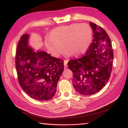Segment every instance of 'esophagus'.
<instances>
[{
  "label": "esophagus",
  "mask_w": 128,
  "mask_h": 128,
  "mask_svg": "<svg viewBox=\"0 0 128 128\" xmlns=\"http://www.w3.org/2000/svg\"><path fill=\"white\" fill-rule=\"evenodd\" d=\"M68 62V60H64V66L65 68H67Z\"/></svg>",
  "instance_id": "1"
}]
</instances>
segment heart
I'll list each match as a JSON object with an SVG mask.
<instances>
[{
	"instance_id": "obj_1",
	"label": "heart",
	"mask_w": 128,
	"mask_h": 128,
	"mask_svg": "<svg viewBox=\"0 0 128 128\" xmlns=\"http://www.w3.org/2000/svg\"><path fill=\"white\" fill-rule=\"evenodd\" d=\"M92 41V30L88 24H73L54 29L46 38L45 46L51 55L59 58L63 53L66 56H83Z\"/></svg>"
}]
</instances>
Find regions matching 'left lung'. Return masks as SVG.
Masks as SVG:
<instances>
[{
  "label": "left lung",
  "instance_id": "obj_1",
  "mask_svg": "<svg viewBox=\"0 0 128 128\" xmlns=\"http://www.w3.org/2000/svg\"><path fill=\"white\" fill-rule=\"evenodd\" d=\"M90 25L94 34L90 47L85 56L68 62L73 72V86L82 95L100 91L109 80L113 65L112 43L107 32L93 22Z\"/></svg>",
  "mask_w": 128,
  "mask_h": 128
}]
</instances>
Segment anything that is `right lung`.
<instances>
[{"mask_svg":"<svg viewBox=\"0 0 128 128\" xmlns=\"http://www.w3.org/2000/svg\"><path fill=\"white\" fill-rule=\"evenodd\" d=\"M25 34L18 42L15 56L18 82L30 97L38 100L55 96L57 83L64 71V60L44 51L34 52Z\"/></svg>","mask_w":128,"mask_h":128,"instance_id":"right-lung-1","label":"right lung"}]
</instances>
